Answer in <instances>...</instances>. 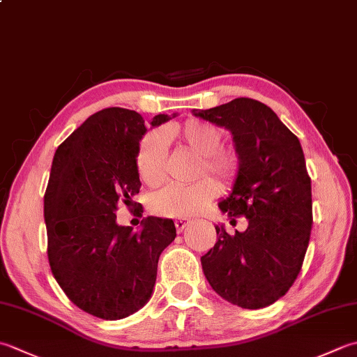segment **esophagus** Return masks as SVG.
<instances>
[{"label": "esophagus", "mask_w": 357, "mask_h": 357, "mask_svg": "<svg viewBox=\"0 0 357 357\" xmlns=\"http://www.w3.org/2000/svg\"><path fill=\"white\" fill-rule=\"evenodd\" d=\"M188 224H190V219H185V218L176 219V221H174V227H176V231H178V233L183 231Z\"/></svg>", "instance_id": "1"}]
</instances>
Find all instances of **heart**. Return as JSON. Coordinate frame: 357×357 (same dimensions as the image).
Returning a JSON list of instances; mask_svg holds the SVG:
<instances>
[{"instance_id": "obj_1", "label": "heart", "mask_w": 357, "mask_h": 357, "mask_svg": "<svg viewBox=\"0 0 357 357\" xmlns=\"http://www.w3.org/2000/svg\"><path fill=\"white\" fill-rule=\"evenodd\" d=\"M172 135L185 149L199 156L196 176L210 174L222 185H231L241 173V156L231 147H221L224 133L215 124L188 119L173 128ZM136 172L142 183L156 187L167 174V138L162 130L144 135L135 156ZM219 193L213 179L202 178L190 185H169L149 198V210L161 218H190L210 206Z\"/></svg>"}]
</instances>
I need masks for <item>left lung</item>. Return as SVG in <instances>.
Returning a JSON list of instances; mask_svg holds the SVG:
<instances>
[{
    "label": "left lung",
    "mask_w": 357,
    "mask_h": 357,
    "mask_svg": "<svg viewBox=\"0 0 357 357\" xmlns=\"http://www.w3.org/2000/svg\"><path fill=\"white\" fill-rule=\"evenodd\" d=\"M193 115L231 132L242 167L219 208L233 221L248 219L242 233L216 225L218 242L201 257L204 275L233 305L268 307L298 278L312 233V179L301 142L268 105L250 98Z\"/></svg>",
    "instance_id": "8db88e82"
}]
</instances>
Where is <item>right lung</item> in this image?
Wrapping results in <instances>:
<instances>
[{
  "mask_svg": "<svg viewBox=\"0 0 357 357\" xmlns=\"http://www.w3.org/2000/svg\"><path fill=\"white\" fill-rule=\"evenodd\" d=\"M167 119L156 115L151 126ZM146 132L133 110L93 113L58 147L44 195L53 276L75 305L104 321L123 319L146 304L159 255L176 238L172 219H144L141 233L116 224L118 204L138 206L132 201L141 188L135 156Z\"/></svg>",
  "mask_w": 357,
  "mask_h": 357,
  "instance_id": "1",
  "label": "right lung"
}]
</instances>
